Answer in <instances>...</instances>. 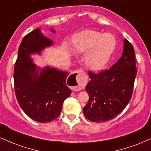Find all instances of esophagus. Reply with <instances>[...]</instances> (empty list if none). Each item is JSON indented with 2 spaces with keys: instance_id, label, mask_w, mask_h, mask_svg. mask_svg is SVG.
I'll use <instances>...</instances> for the list:
<instances>
[{
  "instance_id": "obj_1",
  "label": "esophagus",
  "mask_w": 151,
  "mask_h": 151,
  "mask_svg": "<svg viewBox=\"0 0 151 151\" xmlns=\"http://www.w3.org/2000/svg\"><path fill=\"white\" fill-rule=\"evenodd\" d=\"M69 81L75 91H79L85 87L88 82L86 74L81 70H76L69 77Z\"/></svg>"
}]
</instances>
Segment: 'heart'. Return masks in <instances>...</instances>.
<instances>
[{"mask_svg":"<svg viewBox=\"0 0 151 151\" xmlns=\"http://www.w3.org/2000/svg\"><path fill=\"white\" fill-rule=\"evenodd\" d=\"M72 50L86 54L85 63L92 70L105 67L114 52L116 39L110 33L102 34L94 30H85L76 35L72 41Z\"/></svg>","mask_w":151,"mask_h":151,"instance_id":"1","label":"heart"}]
</instances>
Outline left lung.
<instances>
[{
    "label": "left lung",
    "mask_w": 151,
    "mask_h": 151,
    "mask_svg": "<svg viewBox=\"0 0 151 151\" xmlns=\"http://www.w3.org/2000/svg\"><path fill=\"white\" fill-rule=\"evenodd\" d=\"M137 74L134 49L124 40L122 56L109 70L96 74L89 72L91 80L86 86L89 101L83 109L88 120H111L126 108L132 96Z\"/></svg>",
    "instance_id": "obj_1"
}]
</instances>
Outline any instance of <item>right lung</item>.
Returning <instances> with one entry per match:
<instances>
[{
	"label": "right lung",
	"mask_w": 151,
	"mask_h": 151,
	"mask_svg": "<svg viewBox=\"0 0 151 151\" xmlns=\"http://www.w3.org/2000/svg\"><path fill=\"white\" fill-rule=\"evenodd\" d=\"M52 44L53 41L45 37L40 29L32 30L22 39L15 64V93L19 105L29 117L40 123L56 119L64 101L72 92L66 84L69 75L67 72L50 67L40 70L30 58L31 54H40Z\"/></svg>",
	"instance_id": "add662e5"
}]
</instances>
